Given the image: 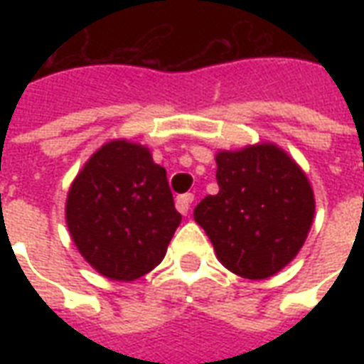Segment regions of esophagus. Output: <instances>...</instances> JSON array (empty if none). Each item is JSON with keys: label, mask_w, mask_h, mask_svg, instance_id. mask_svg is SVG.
Wrapping results in <instances>:
<instances>
[{"label": "esophagus", "mask_w": 364, "mask_h": 364, "mask_svg": "<svg viewBox=\"0 0 364 364\" xmlns=\"http://www.w3.org/2000/svg\"><path fill=\"white\" fill-rule=\"evenodd\" d=\"M194 200V194L191 193H185L181 194V196H177L176 200V208L179 213H183V215H187L188 213V208H191V204H193Z\"/></svg>", "instance_id": "34e87169"}]
</instances>
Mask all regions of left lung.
<instances>
[{
    "instance_id": "obj_1",
    "label": "left lung",
    "mask_w": 364,
    "mask_h": 364,
    "mask_svg": "<svg viewBox=\"0 0 364 364\" xmlns=\"http://www.w3.org/2000/svg\"><path fill=\"white\" fill-rule=\"evenodd\" d=\"M219 193L194 208L228 270L264 279L287 266L314 219V193L304 171L270 143L217 154Z\"/></svg>"
}]
</instances>
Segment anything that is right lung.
I'll use <instances>...</instances> for the list:
<instances>
[{"mask_svg":"<svg viewBox=\"0 0 364 364\" xmlns=\"http://www.w3.org/2000/svg\"><path fill=\"white\" fill-rule=\"evenodd\" d=\"M65 219L81 255L105 277L132 282L164 259L181 213L149 149L111 141L96 151L68 194Z\"/></svg>","mask_w":364,"mask_h":364,"instance_id":"obj_1","label":"right lung"}]
</instances>
